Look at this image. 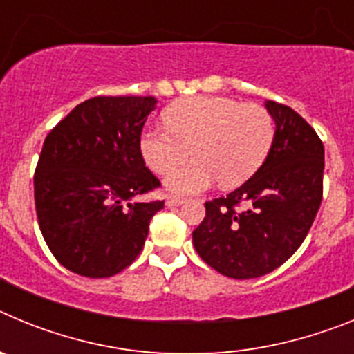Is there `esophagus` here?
<instances>
[{"label":"esophagus","mask_w":354,"mask_h":354,"mask_svg":"<svg viewBox=\"0 0 354 354\" xmlns=\"http://www.w3.org/2000/svg\"><path fill=\"white\" fill-rule=\"evenodd\" d=\"M186 202V198L184 196H177V195H170L167 198V205H170V207H177V205L184 204Z\"/></svg>","instance_id":"1"}]
</instances>
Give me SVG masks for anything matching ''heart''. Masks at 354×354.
Returning <instances> with one entry per match:
<instances>
[{
	"label": "heart",
	"mask_w": 354,
	"mask_h": 354,
	"mask_svg": "<svg viewBox=\"0 0 354 354\" xmlns=\"http://www.w3.org/2000/svg\"><path fill=\"white\" fill-rule=\"evenodd\" d=\"M168 127H147L142 156L156 174H165L192 151L196 161L174 169L170 192L196 193L221 179L223 186L248 180L270 156L277 124L270 109L227 97L196 95L175 102L165 113Z\"/></svg>",
	"instance_id": "b5f03b06"
}]
</instances>
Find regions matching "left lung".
I'll return each mask as SVG.
<instances>
[{
  "label": "left lung",
  "instance_id": "left-lung-1",
  "mask_svg": "<svg viewBox=\"0 0 354 354\" xmlns=\"http://www.w3.org/2000/svg\"><path fill=\"white\" fill-rule=\"evenodd\" d=\"M266 108L277 124L270 156L243 186L205 202L204 221L193 230L202 261L236 280L282 266L301 246L323 200L321 138L289 106L268 101Z\"/></svg>",
  "mask_w": 354,
  "mask_h": 354
}]
</instances>
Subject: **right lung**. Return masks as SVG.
Returning a JSON list of instances; mask_svg holds the SVG:
<instances>
[{
	"mask_svg": "<svg viewBox=\"0 0 354 354\" xmlns=\"http://www.w3.org/2000/svg\"><path fill=\"white\" fill-rule=\"evenodd\" d=\"M154 97H92L44 140L35 209L49 250L64 268L106 278L133 264L165 200L136 202L161 186L140 138Z\"/></svg>",
	"mask_w": 354,
	"mask_h": 354,
	"instance_id": "obj_1",
	"label": "right lung"
}]
</instances>
